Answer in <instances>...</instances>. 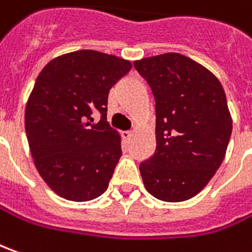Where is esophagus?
Returning a JSON list of instances; mask_svg holds the SVG:
<instances>
[{
  "instance_id": "obj_1",
  "label": "esophagus",
  "mask_w": 252,
  "mask_h": 252,
  "mask_svg": "<svg viewBox=\"0 0 252 252\" xmlns=\"http://www.w3.org/2000/svg\"><path fill=\"white\" fill-rule=\"evenodd\" d=\"M121 135H123V138H124L126 141H129V139H131V136H132V132H131V131H124Z\"/></svg>"
}]
</instances>
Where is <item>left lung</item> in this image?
<instances>
[{"label":"left lung","instance_id":"obj_1","mask_svg":"<svg viewBox=\"0 0 252 252\" xmlns=\"http://www.w3.org/2000/svg\"><path fill=\"white\" fill-rule=\"evenodd\" d=\"M156 101V151L139 164L155 198L183 202L199 194L227 151L233 121L220 81L178 53L134 61Z\"/></svg>","mask_w":252,"mask_h":252}]
</instances>
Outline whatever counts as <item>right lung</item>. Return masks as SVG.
Returning <instances> with one entry per match:
<instances>
[{
    "instance_id": "1",
    "label": "right lung",
    "mask_w": 252,
    "mask_h": 252,
    "mask_svg": "<svg viewBox=\"0 0 252 252\" xmlns=\"http://www.w3.org/2000/svg\"><path fill=\"white\" fill-rule=\"evenodd\" d=\"M131 61L94 50L53 58L26 103L25 128L34 166L57 195L85 202L109 187L121 158V136L107 121L113 85ZM99 111L100 121L91 114Z\"/></svg>"
}]
</instances>
